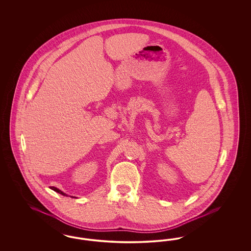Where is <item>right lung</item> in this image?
<instances>
[{"instance_id":"obj_1","label":"right lung","mask_w":251,"mask_h":251,"mask_svg":"<svg viewBox=\"0 0 251 251\" xmlns=\"http://www.w3.org/2000/svg\"><path fill=\"white\" fill-rule=\"evenodd\" d=\"M51 190H53V191L56 192V193H59V194H61V195H63V196H66V197H68V195L66 194V193H64V192L61 191L60 189H58V188H56V187H53V186H51V187H50ZM71 198H75V197H71Z\"/></svg>"}]
</instances>
